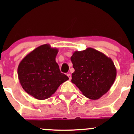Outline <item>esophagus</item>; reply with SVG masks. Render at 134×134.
<instances>
[{
  "instance_id": "1",
  "label": "esophagus",
  "mask_w": 134,
  "mask_h": 134,
  "mask_svg": "<svg viewBox=\"0 0 134 134\" xmlns=\"http://www.w3.org/2000/svg\"><path fill=\"white\" fill-rule=\"evenodd\" d=\"M67 76L68 77V78H69V79H70V80L71 79V74H68Z\"/></svg>"
}]
</instances>
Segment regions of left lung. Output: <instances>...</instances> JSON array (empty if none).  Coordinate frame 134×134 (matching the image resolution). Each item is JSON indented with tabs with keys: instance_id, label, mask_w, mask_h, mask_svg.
I'll use <instances>...</instances> for the list:
<instances>
[{
	"instance_id": "obj_1",
	"label": "left lung",
	"mask_w": 134,
	"mask_h": 134,
	"mask_svg": "<svg viewBox=\"0 0 134 134\" xmlns=\"http://www.w3.org/2000/svg\"><path fill=\"white\" fill-rule=\"evenodd\" d=\"M75 71L71 82L91 100H98L108 92L116 75L111 59L91 47L76 51L71 57Z\"/></svg>"
}]
</instances>
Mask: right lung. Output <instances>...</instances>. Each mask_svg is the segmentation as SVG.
Instances as JSON below:
<instances>
[{
	"label": "right lung",
	"mask_w": 134,
	"mask_h": 134,
	"mask_svg": "<svg viewBox=\"0 0 134 134\" xmlns=\"http://www.w3.org/2000/svg\"><path fill=\"white\" fill-rule=\"evenodd\" d=\"M58 51L50 45H42L26 55L18 66L21 85L25 92L38 100L51 97L62 83L69 79L60 72L56 63Z\"/></svg>",
	"instance_id": "add662e5"
}]
</instances>
